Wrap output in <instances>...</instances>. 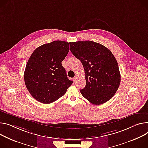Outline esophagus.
I'll use <instances>...</instances> for the list:
<instances>
[{
  "label": "esophagus",
  "mask_w": 148,
  "mask_h": 148,
  "mask_svg": "<svg viewBox=\"0 0 148 148\" xmlns=\"http://www.w3.org/2000/svg\"><path fill=\"white\" fill-rule=\"evenodd\" d=\"M73 82H75L77 81V77H74V78H73Z\"/></svg>",
  "instance_id": "34e87169"
}]
</instances>
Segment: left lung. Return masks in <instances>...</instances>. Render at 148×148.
I'll list each match as a JSON object with an SVG mask.
<instances>
[{
	"label": "left lung",
	"mask_w": 148,
	"mask_h": 148,
	"mask_svg": "<svg viewBox=\"0 0 148 148\" xmlns=\"http://www.w3.org/2000/svg\"><path fill=\"white\" fill-rule=\"evenodd\" d=\"M70 47L84 69L86 84L79 90L83 96L96 105L109 101L117 91L121 78L117 62L112 52L91 41L70 42Z\"/></svg>",
	"instance_id": "obj_1"
}]
</instances>
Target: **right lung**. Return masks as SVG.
Masks as SVG:
<instances>
[{
  "label": "right lung",
  "mask_w": 148,
  "mask_h": 148,
  "mask_svg": "<svg viewBox=\"0 0 148 148\" xmlns=\"http://www.w3.org/2000/svg\"><path fill=\"white\" fill-rule=\"evenodd\" d=\"M69 50L68 42L55 41L38 47L32 53L26 65L24 80L37 101L44 104L54 102L72 84L61 64Z\"/></svg>",
  "instance_id": "obj_1"
}]
</instances>
